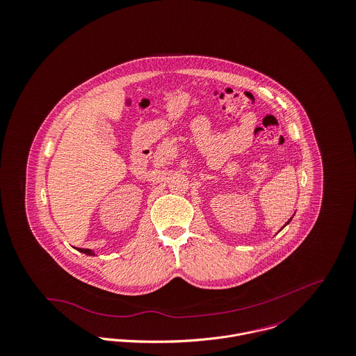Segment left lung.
Listing matches in <instances>:
<instances>
[{"mask_svg": "<svg viewBox=\"0 0 356 356\" xmlns=\"http://www.w3.org/2000/svg\"><path fill=\"white\" fill-rule=\"evenodd\" d=\"M291 220H292V217H291V218H289V221H288V222H286V224H289V222H291ZM286 224H285V225H286ZM285 225H284V227H285ZM284 227H282V228H284Z\"/></svg>", "mask_w": 356, "mask_h": 356, "instance_id": "obj_1", "label": "left lung"}]
</instances>
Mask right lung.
<instances>
[{"label":"right lung","mask_w":356,"mask_h":356,"mask_svg":"<svg viewBox=\"0 0 356 356\" xmlns=\"http://www.w3.org/2000/svg\"><path fill=\"white\" fill-rule=\"evenodd\" d=\"M78 251L83 252V254H86V255H90V257H95V252H94L92 250H88V248H79Z\"/></svg>","instance_id":"add662e5"}]
</instances>
